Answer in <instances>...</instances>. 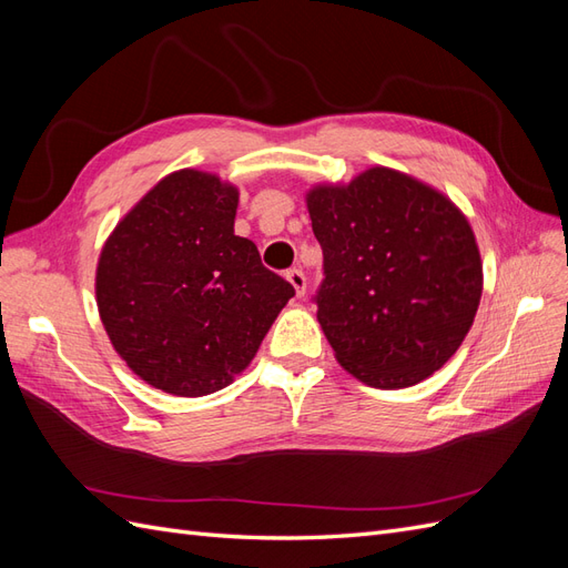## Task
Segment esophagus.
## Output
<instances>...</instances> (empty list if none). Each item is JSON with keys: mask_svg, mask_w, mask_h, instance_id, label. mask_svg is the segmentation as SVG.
<instances>
[{"mask_svg": "<svg viewBox=\"0 0 568 568\" xmlns=\"http://www.w3.org/2000/svg\"><path fill=\"white\" fill-rule=\"evenodd\" d=\"M286 280L291 282V286L296 288V296H305V286H307V280H305V274H303V270H288L286 272Z\"/></svg>", "mask_w": 568, "mask_h": 568, "instance_id": "34e87169", "label": "esophagus"}]
</instances>
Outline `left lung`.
I'll return each instance as SVG.
<instances>
[{
    "label": "left lung",
    "mask_w": 568,
    "mask_h": 568,
    "mask_svg": "<svg viewBox=\"0 0 568 568\" xmlns=\"http://www.w3.org/2000/svg\"><path fill=\"white\" fill-rule=\"evenodd\" d=\"M305 203L324 253L317 322L338 365L384 390L428 379L469 334L484 291L467 215L384 165L315 184Z\"/></svg>",
    "instance_id": "1"
}]
</instances>
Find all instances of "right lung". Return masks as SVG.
Wrapping results in <instances>:
<instances>
[{
	"mask_svg": "<svg viewBox=\"0 0 568 568\" xmlns=\"http://www.w3.org/2000/svg\"><path fill=\"white\" fill-rule=\"evenodd\" d=\"M239 189L182 168L136 201L97 263L111 346L149 386L199 398L242 374L296 294L234 234Z\"/></svg>",
	"mask_w": 568,
	"mask_h": 568,
	"instance_id": "obj_1",
	"label": "right lung"
}]
</instances>
